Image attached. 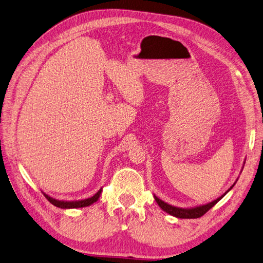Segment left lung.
<instances>
[{
    "label": "left lung",
    "mask_w": 263,
    "mask_h": 263,
    "mask_svg": "<svg viewBox=\"0 0 263 263\" xmlns=\"http://www.w3.org/2000/svg\"><path fill=\"white\" fill-rule=\"evenodd\" d=\"M235 183H236V182H235ZM235 183H234V184H235ZM234 184H233L232 186L230 187L223 195H221L220 197H217L216 200H214V201H212V202H210V203H208V204H204V205L191 208V209H183V208L173 206V205H171V204L162 201L161 198H158L156 195H154V197H155V201L157 202L159 208H161L163 211H165L166 213H168V214H171V215H173V216H175V217H178V219H197V217H201L202 215L205 214L210 209H212V208L215 205V204H216L217 202H219V201L221 200V198H222L224 195H226V194L228 193V192L234 186Z\"/></svg>",
    "instance_id": "1"
}]
</instances>
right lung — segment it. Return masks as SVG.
Returning <instances> with one entry per match:
<instances>
[{
  "label": "right lung",
  "mask_w": 263,
  "mask_h": 263,
  "mask_svg": "<svg viewBox=\"0 0 263 263\" xmlns=\"http://www.w3.org/2000/svg\"><path fill=\"white\" fill-rule=\"evenodd\" d=\"M101 192H102V189H100L93 196L89 197V198H85V200H79V201H59V200H55V198L47 195L46 193H43V194H44V196L47 197V200L51 204H53V205L57 206V208H60V209H78V208L89 206V205H91V204H93L95 202H97L98 198L100 197Z\"/></svg>",
  "instance_id": "1"
}]
</instances>
